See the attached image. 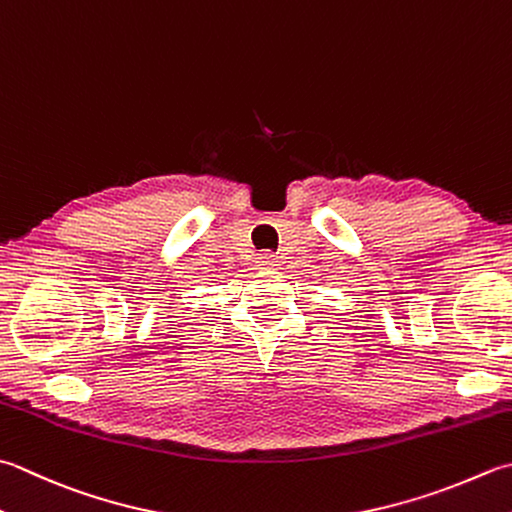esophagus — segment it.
<instances>
[{"label": "esophagus", "instance_id": "obj_1", "mask_svg": "<svg viewBox=\"0 0 512 512\" xmlns=\"http://www.w3.org/2000/svg\"><path fill=\"white\" fill-rule=\"evenodd\" d=\"M259 266H262L264 270H277V255L273 253H262L259 255Z\"/></svg>", "mask_w": 512, "mask_h": 512}]
</instances>
